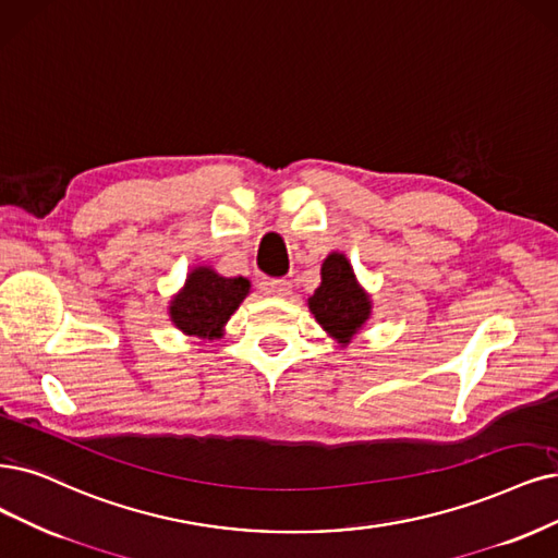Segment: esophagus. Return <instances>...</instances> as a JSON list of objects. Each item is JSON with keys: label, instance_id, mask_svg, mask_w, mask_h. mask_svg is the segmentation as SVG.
<instances>
[{"label": "esophagus", "instance_id": "34e87169", "mask_svg": "<svg viewBox=\"0 0 558 558\" xmlns=\"http://www.w3.org/2000/svg\"><path fill=\"white\" fill-rule=\"evenodd\" d=\"M264 292L268 296H276V299H284L292 294V282L290 280H271L264 284Z\"/></svg>", "mask_w": 558, "mask_h": 558}]
</instances>
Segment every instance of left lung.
I'll return each instance as SVG.
<instances>
[{"label": "left lung", "mask_w": 558, "mask_h": 558, "mask_svg": "<svg viewBox=\"0 0 558 558\" xmlns=\"http://www.w3.org/2000/svg\"><path fill=\"white\" fill-rule=\"evenodd\" d=\"M307 307L328 338L347 347L373 317V299L359 282L352 262L333 251L322 262V282L307 299Z\"/></svg>", "instance_id": "left-lung-1"}]
</instances>
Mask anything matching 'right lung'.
<instances>
[{
  "instance_id": "1",
  "label": "right lung",
  "mask_w": 558,
  "mask_h": 558,
  "mask_svg": "<svg viewBox=\"0 0 558 558\" xmlns=\"http://www.w3.org/2000/svg\"><path fill=\"white\" fill-rule=\"evenodd\" d=\"M251 294V280L225 278L214 266H193L181 290L170 299V322L183 336L216 340L225 336V324Z\"/></svg>"
}]
</instances>
